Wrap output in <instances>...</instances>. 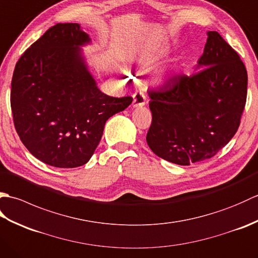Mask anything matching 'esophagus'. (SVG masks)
I'll return each mask as SVG.
<instances>
[{
    "instance_id": "esophagus-1",
    "label": "esophagus",
    "mask_w": 258,
    "mask_h": 258,
    "mask_svg": "<svg viewBox=\"0 0 258 258\" xmlns=\"http://www.w3.org/2000/svg\"><path fill=\"white\" fill-rule=\"evenodd\" d=\"M146 103V97L143 92H136L133 95V107H142Z\"/></svg>"
}]
</instances>
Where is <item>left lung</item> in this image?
Returning a JSON list of instances; mask_svg holds the SVG:
<instances>
[{"label": "left lung", "mask_w": 258, "mask_h": 258, "mask_svg": "<svg viewBox=\"0 0 258 258\" xmlns=\"http://www.w3.org/2000/svg\"><path fill=\"white\" fill-rule=\"evenodd\" d=\"M195 70L149 92L147 144L158 157L184 166L213 157L233 139L247 95L245 65L216 31L207 32Z\"/></svg>", "instance_id": "8db88e82"}]
</instances>
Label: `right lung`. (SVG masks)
Listing matches in <instances>:
<instances>
[{
    "label": "right lung",
    "instance_id": "add662e5",
    "mask_svg": "<svg viewBox=\"0 0 258 258\" xmlns=\"http://www.w3.org/2000/svg\"><path fill=\"white\" fill-rule=\"evenodd\" d=\"M91 38L78 23L50 27L15 65L11 108L22 143L54 167L84 165L94 154L106 120L133 98L104 94L82 46Z\"/></svg>",
    "mask_w": 258,
    "mask_h": 258
}]
</instances>
